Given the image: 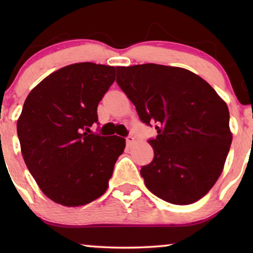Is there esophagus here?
I'll return each mask as SVG.
<instances>
[{
    "label": "esophagus",
    "mask_w": 253,
    "mask_h": 253,
    "mask_svg": "<svg viewBox=\"0 0 253 253\" xmlns=\"http://www.w3.org/2000/svg\"><path fill=\"white\" fill-rule=\"evenodd\" d=\"M134 141H136V138H134L133 136H129V137H126V144L129 145V146H131V145H132Z\"/></svg>",
    "instance_id": "34e87169"
}]
</instances>
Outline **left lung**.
Segmentation results:
<instances>
[{
    "label": "left lung",
    "mask_w": 253,
    "mask_h": 253,
    "mask_svg": "<svg viewBox=\"0 0 253 253\" xmlns=\"http://www.w3.org/2000/svg\"><path fill=\"white\" fill-rule=\"evenodd\" d=\"M117 84L139 119L157 123L153 161L140 169L152 193L175 205L202 199L220 177L233 133L229 110L212 86L186 69L117 67Z\"/></svg>",
    "instance_id": "8db88e82"
}]
</instances>
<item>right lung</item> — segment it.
<instances>
[{
    "instance_id": "right-lung-1",
    "label": "right lung",
    "mask_w": 253,
    "mask_h": 253,
    "mask_svg": "<svg viewBox=\"0 0 253 253\" xmlns=\"http://www.w3.org/2000/svg\"><path fill=\"white\" fill-rule=\"evenodd\" d=\"M115 72L92 62L67 65L41 81L24 102L17 121L24 161L56 204L86 205L108 188L126 139L89 133V126L98 122V105Z\"/></svg>"
}]
</instances>
